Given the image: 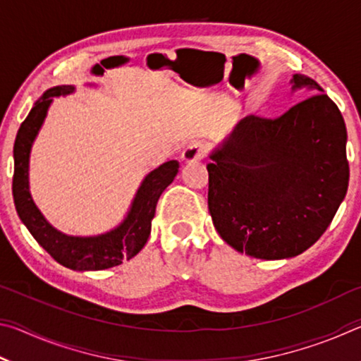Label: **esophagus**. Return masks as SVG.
<instances>
[{"label":"esophagus","mask_w":361,"mask_h":361,"mask_svg":"<svg viewBox=\"0 0 361 361\" xmlns=\"http://www.w3.org/2000/svg\"><path fill=\"white\" fill-rule=\"evenodd\" d=\"M207 154H209V148H207L205 143L192 142L186 146L185 151H183L181 159L185 162H197V161H202Z\"/></svg>","instance_id":"esophagus-1"}]
</instances>
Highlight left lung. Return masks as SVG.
I'll list each match as a JSON object with an SVG mask.
<instances>
[{
  "mask_svg": "<svg viewBox=\"0 0 361 361\" xmlns=\"http://www.w3.org/2000/svg\"><path fill=\"white\" fill-rule=\"evenodd\" d=\"M293 84L310 95L274 119H242L207 164L213 226L232 248L259 259L312 247L349 186L339 108L314 79L295 75Z\"/></svg>",
  "mask_w": 361,
  "mask_h": 361,
  "instance_id": "8db88e82",
  "label": "left lung"
}]
</instances>
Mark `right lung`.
Here are the masks:
<instances>
[{
	"instance_id": "obj_1",
	"label": "right lung",
	"mask_w": 361,
	"mask_h": 361,
	"mask_svg": "<svg viewBox=\"0 0 361 361\" xmlns=\"http://www.w3.org/2000/svg\"><path fill=\"white\" fill-rule=\"evenodd\" d=\"M70 92H73L71 85L49 89L20 124L14 143L12 195L22 223L59 264L75 271H102L122 264V261L133 258L145 247L151 232V219L156 213L157 200L178 173L180 164L169 161L146 176L133 199L129 215L118 229L99 237H68L56 231L42 218L28 192V157L52 97Z\"/></svg>"
}]
</instances>
